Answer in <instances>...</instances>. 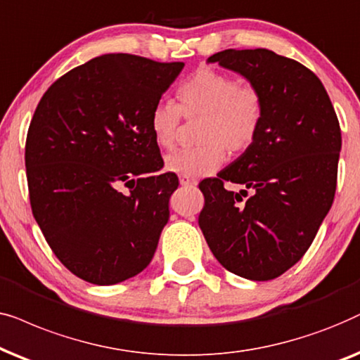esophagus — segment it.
Wrapping results in <instances>:
<instances>
[{"label": "esophagus", "mask_w": 360, "mask_h": 360, "mask_svg": "<svg viewBox=\"0 0 360 360\" xmlns=\"http://www.w3.org/2000/svg\"><path fill=\"white\" fill-rule=\"evenodd\" d=\"M179 184L181 186H189V188H194V186L198 184V181L193 179V177H189V176H179Z\"/></svg>", "instance_id": "34e87169"}]
</instances>
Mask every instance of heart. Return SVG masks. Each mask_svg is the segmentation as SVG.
<instances>
[{"label":"heart","mask_w":360,"mask_h":360,"mask_svg":"<svg viewBox=\"0 0 360 360\" xmlns=\"http://www.w3.org/2000/svg\"><path fill=\"white\" fill-rule=\"evenodd\" d=\"M179 105L161 100L151 110L150 130L161 150L174 148L181 115L188 120L202 118L199 141L202 145L176 151L165 161L169 172L199 177L214 172L230 153L245 151L255 140L263 115L260 90L250 82H236L232 77L210 67H200L177 89Z\"/></svg>","instance_id":"obj_1"}]
</instances>
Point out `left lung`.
Listing matches in <instances>:
<instances>
[{"label":"left lung","instance_id":"left-lung-1","mask_svg":"<svg viewBox=\"0 0 360 360\" xmlns=\"http://www.w3.org/2000/svg\"><path fill=\"white\" fill-rule=\"evenodd\" d=\"M207 62L255 85L263 115L252 145L199 184V227L225 270L273 280L301 260L333 205L341 128L324 85L300 62L268 49H227ZM225 180L246 189L225 190Z\"/></svg>","mask_w":360,"mask_h":360}]
</instances>
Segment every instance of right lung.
Segmentation results:
<instances>
[{
    "label": "right lung",
    "mask_w": 360,
    "mask_h": 360,
    "mask_svg": "<svg viewBox=\"0 0 360 360\" xmlns=\"http://www.w3.org/2000/svg\"><path fill=\"white\" fill-rule=\"evenodd\" d=\"M183 69L105 54L62 75L37 105L24 156L32 215L62 265L89 283L117 285L155 255L179 181L151 174L162 160L150 115Z\"/></svg>",
    "instance_id": "add662e5"
}]
</instances>
